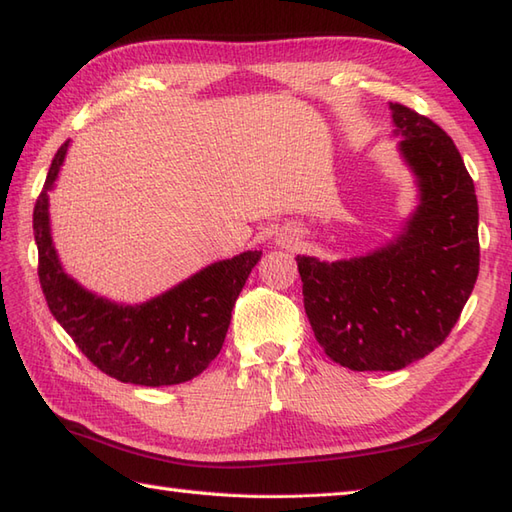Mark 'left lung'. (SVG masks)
I'll return each instance as SVG.
<instances>
[{
  "instance_id": "8db88e82",
  "label": "left lung",
  "mask_w": 512,
  "mask_h": 512,
  "mask_svg": "<svg viewBox=\"0 0 512 512\" xmlns=\"http://www.w3.org/2000/svg\"><path fill=\"white\" fill-rule=\"evenodd\" d=\"M399 152L419 205L373 253L320 261L296 255L305 314L331 360L351 371H399L425 358L458 323L480 270L478 198L441 126L390 102Z\"/></svg>"
}]
</instances>
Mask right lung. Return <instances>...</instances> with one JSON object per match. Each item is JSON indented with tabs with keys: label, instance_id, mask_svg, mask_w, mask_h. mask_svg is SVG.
<instances>
[{
	"label": "right lung",
	"instance_id": "1",
	"mask_svg": "<svg viewBox=\"0 0 512 512\" xmlns=\"http://www.w3.org/2000/svg\"><path fill=\"white\" fill-rule=\"evenodd\" d=\"M69 141L54 154L34 205V242L47 307L102 373L137 386H174L200 375L222 349L233 305L261 251L222 259L139 305L113 303L71 279L56 255L50 194Z\"/></svg>",
	"mask_w": 512,
	"mask_h": 512
}]
</instances>
